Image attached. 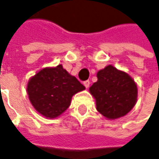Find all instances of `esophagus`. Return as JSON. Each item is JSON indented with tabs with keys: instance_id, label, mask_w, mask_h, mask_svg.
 Segmentation results:
<instances>
[{
	"instance_id": "1",
	"label": "esophagus",
	"mask_w": 159,
	"mask_h": 159,
	"mask_svg": "<svg viewBox=\"0 0 159 159\" xmlns=\"http://www.w3.org/2000/svg\"><path fill=\"white\" fill-rule=\"evenodd\" d=\"M84 86L86 87V89H89V86H90V81L89 80H86V81H84Z\"/></svg>"
}]
</instances>
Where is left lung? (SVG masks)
<instances>
[{
    "label": "left lung",
    "mask_w": 159,
    "mask_h": 159,
    "mask_svg": "<svg viewBox=\"0 0 159 159\" xmlns=\"http://www.w3.org/2000/svg\"><path fill=\"white\" fill-rule=\"evenodd\" d=\"M89 91L95 97L96 110L109 119L126 115L137 101V86L125 71L108 65L97 72V81Z\"/></svg>",
    "instance_id": "1"
}]
</instances>
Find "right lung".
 I'll use <instances>...</instances> for the list:
<instances>
[{"mask_svg": "<svg viewBox=\"0 0 159 159\" xmlns=\"http://www.w3.org/2000/svg\"><path fill=\"white\" fill-rule=\"evenodd\" d=\"M84 89L85 87L62 64L40 70L27 84L31 103L40 114L49 119L64 112L70 106L72 95Z\"/></svg>", "mask_w": 159, "mask_h": 159, "instance_id": "1", "label": "right lung"}]
</instances>
